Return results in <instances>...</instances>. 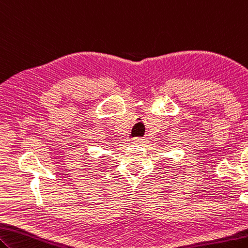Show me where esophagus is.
Returning <instances> with one entry per match:
<instances>
[{
  "label": "esophagus",
  "instance_id": "esophagus-1",
  "mask_svg": "<svg viewBox=\"0 0 248 248\" xmlns=\"http://www.w3.org/2000/svg\"><path fill=\"white\" fill-rule=\"evenodd\" d=\"M144 142H145V139H141V138L133 139V143H140V144H143Z\"/></svg>",
  "mask_w": 248,
  "mask_h": 248
}]
</instances>
